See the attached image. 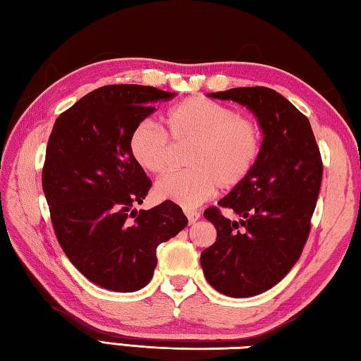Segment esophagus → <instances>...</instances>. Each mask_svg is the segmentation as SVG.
Returning <instances> with one entry per match:
<instances>
[{
  "label": "esophagus",
  "instance_id": "34e87169",
  "mask_svg": "<svg viewBox=\"0 0 361 361\" xmlns=\"http://www.w3.org/2000/svg\"><path fill=\"white\" fill-rule=\"evenodd\" d=\"M183 214L187 215V219H188V223H190V224H193L196 220L200 219V212H198V210L185 209V210H183Z\"/></svg>",
  "mask_w": 361,
  "mask_h": 361
}]
</instances>
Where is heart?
<instances>
[{"mask_svg": "<svg viewBox=\"0 0 361 361\" xmlns=\"http://www.w3.org/2000/svg\"><path fill=\"white\" fill-rule=\"evenodd\" d=\"M166 126L176 142H192L185 160L190 168L159 179L154 187L157 200L182 207L200 206L219 185H239L259 157L261 132L256 122L207 97L182 100L166 114ZM128 149L133 160L151 174L165 173L171 165L168 135L149 119L132 128Z\"/></svg>", "mask_w": 361, "mask_h": 361, "instance_id": "obj_1", "label": "heart"}]
</instances>
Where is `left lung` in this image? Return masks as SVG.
I'll return each instance as SVG.
<instances>
[{
	"label": "left lung",
	"mask_w": 361,
	"mask_h": 361,
	"mask_svg": "<svg viewBox=\"0 0 361 361\" xmlns=\"http://www.w3.org/2000/svg\"><path fill=\"white\" fill-rule=\"evenodd\" d=\"M255 113L261 152L247 179L204 216L216 240L201 253L210 286L229 297H253L280 283L300 257L322 182V159L308 118L270 87H233L207 94Z\"/></svg>",
	"instance_id": "obj_1"
}]
</instances>
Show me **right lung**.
Listing matches in <instances>:
<instances>
[{"label": "right lung", "mask_w": 361, "mask_h": 361, "mask_svg": "<svg viewBox=\"0 0 361 361\" xmlns=\"http://www.w3.org/2000/svg\"><path fill=\"white\" fill-rule=\"evenodd\" d=\"M174 92L108 85L59 114L47 145L42 188L54 234L71 262L97 286L133 292L151 281L157 247L187 226L171 201L133 209L152 187L128 137Z\"/></svg>", "instance_id": "obj_1"}]
</instances>
